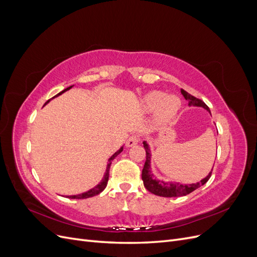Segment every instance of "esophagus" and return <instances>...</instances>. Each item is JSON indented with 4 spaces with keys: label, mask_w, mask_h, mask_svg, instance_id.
Masks as SVG:
<instances>
[{
    "label": "esophagus",
    "mask_w": 257,
    "mask_h": 257,
    "mask_svg": "<svg viewBox=\"0 0 257 257\" xmlns=\"http://www.w3.org/2000/svg\"><path fill=\"white\" fill-rule=\"evenodd\" d=\"M138 142H139V138H138V136H136V135L131 136V137H128V138H127V141H126V147H128V148L133 147V146L137 145V143H138Z\"/></svg>",
    "instance_id": "1"
}]
</instances>
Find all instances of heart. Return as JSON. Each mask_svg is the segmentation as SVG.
Listing matches in <instances>:
<instances>
[{"instance_id":"obj_1","label":"heart","mask_w":257,"mask_h":257,"mask_svg":"<svg viewBox=\"0 0 257 257\" xmlns=\"http://www.w3.org/2000/svg\"><path fill=\"white\" fill-rule=\"evenodd\" d=\"M142 108L146 113L155 111V119L159 123L172 120L181 108V99L176 94L165 95L162 91H151L143 97Z\"/></svg>"}]
</instances>
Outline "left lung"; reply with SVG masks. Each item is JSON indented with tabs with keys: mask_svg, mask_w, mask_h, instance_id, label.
Wrapping results in <instances>:
<instances>
[{
	"mask_svg": "<svg viewBox=\"0 0 257 257\" xmlns=\"http://www.w3.org/2000/svg\"><path fill=\"white\" fill-rule=\"evenodd\" d=\"M181 93L183 97L189 100V106H194V107H201L206 109L209 113H210V109L209 107L203 102L196 97H194L193 95L189 94L188 92L184 91L183 89H181ZM211 114V113H210ZM144 148L146 150V162L145 165L143 168V173H142V179L144 181V185L145 188L151 192L154 195L158 196H163V197H180V196H185L188 194L192 193L193 191L197 190L198 188H200L201 185H204L208 180L209 178L211 177V172H210L204 179H201L199 182L196 183H190V184H184V183H180V182H168V181H163V180H159L157 179V177H154V175L152 174V169H151V149L150 146L147 142H144Z\"/></svg>",
	"mask_w": 257,
	"mask_h": 257,
	"instance_id": "left-lung-1",
	"label": "left lung"
}]
</instances>
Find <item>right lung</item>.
Segmentation results:
<instances>
[{
  "instance_id": "add662e5",
  "label": "right lung",
  "mask_w": 257,
  "mask_h": 257,
  "mask_svg": "<svg viewBox=\"0 0 257 257\" xmlns=\"http://www.w3.org/2000/svg\"><path fill=\"white\" fill-rule=\"evenodd\" d=\"M72 87H73V85H71V87H68V88L64 89L63 91H61L60 93H58V94H57L56 96H53L52 98H54V97H57V96L61 95L62 93H64V92L68 91L69 89H72ZM52 98L48 99L47 102L45 103V105H47V104L50 102V100H51ZM122 151H123V146L120 148V149H119L118 151L114 152V153L111 155V157H110L109 159H108V163H107V167H106V172H105V174H104V177H103L102 180H100V182H99L97 185H95V186H94V188H92V189H90L89 191H87V192H83V193H81V194H77V195H71V196H66V197H68V198H73V199H83V198H89V197H93V196L97 195V194H99L100 192H103V191L105 190L106 186H107L108 179H109V169H110L111 162L114 160V158L118 157V155H119V154H120Z\"/></svg>"
}]
</instances>
